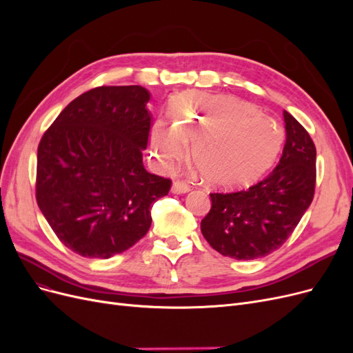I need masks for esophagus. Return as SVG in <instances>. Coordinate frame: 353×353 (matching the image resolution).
Wrapping results in <instances>:
<instances>
[{
    "mask_svg": "<svg viewBox=\"0 0 353 353\" xmlns=\"http://www.w3.org/2000/svg\"><path fill=\"white\" fill-rule=\"evenodd\" d=\"M190 188H191V187H190L187 183H184V181H174V184H172V193H175V194L188 193Z\"/></svg>",
    "mask_w": 353,
    "mask_h": 353,
    "instance_id": "1",
    "label": "esophagus"
}]
</instances>
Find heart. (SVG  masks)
Listing matches in <instances>:
<instances>
[{"label": "heart", "instance_id": "obj_1", "mask_svg": "<svg viewBox=\"0 0 353 353\" xmlns=\"http://www.w3.org/2000/svg\"><path fill=\"white\" fill-rule=\"evenodd\" d=\"M193 141V159L208 183L237 187L259 178L279 156L281 130L253 104L232 95L187 91L170 104V123L152 128V147L163 166L184 156Z\"/></svg>", "mask_w": 353, "mask_h": 353}]
</instances>
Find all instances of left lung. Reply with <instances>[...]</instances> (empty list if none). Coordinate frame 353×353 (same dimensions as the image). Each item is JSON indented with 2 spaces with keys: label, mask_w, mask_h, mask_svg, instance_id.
Listing matches in <instances>:
<instances>
[{
  "label": "left lung",
  "mask_w": 353,
  "mask_h": 353,
  "mask_svg": "<svg viewBox=\"0 0 353 353\" xmlns=\"http://www.w3.org/2000/svg\"><path fill=\"white\" fill-rule=\"evenodd\" d=\"M285 144L279 165L258 184L236 193H212L201 234L213 249L250 261L280 249L311 206L316 181V148L307 131L283 112Z\"/></svg>",
  "instance_id": "1"
}]
</instances>
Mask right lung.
I'll return each mask as SVG.
<instances>
[{
	"instance_id": "obj_1",
	"label": "right lung",
	"mask_w": 353,
	"mask_h": 353,
	"mask_svg": "<svg viewBox=\"0 0 353 353\" xmlns=\"http://www.w3.org/2000/svg\"><path fill=\"white\" fill-rule=\"evenodd\" d=\"M150 92L99 87L70 101L42 135L37 201L59 240L83 258L109 259L141 240L153 203L172 181L147 172Z\"/></svg>"
}]
</instances>
